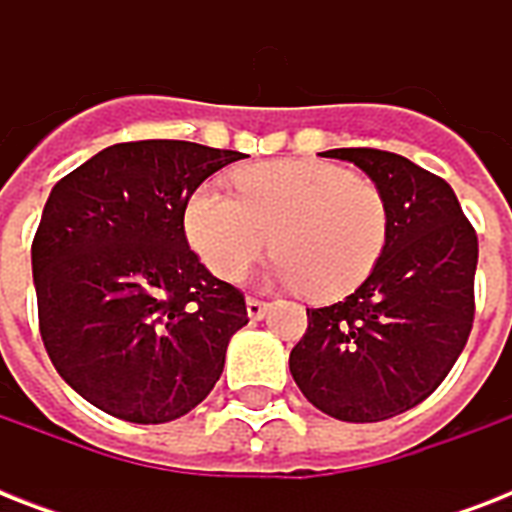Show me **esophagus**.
I'll use <instances>...</instances> for the list:
<instances>
[{"instance_id":"34e87169","label":"esophagus","mask_w":512,"mask_h":512,"mask_svg":"<svg viewBox=\"0 0 512 512\" xmlns=\"http://www.w3.org/2000/svg\"><path fill=\"white\" fill-rule=\"evenodd\" d=\"M268 313V303L265 300H257V297H249L247 300V316L252 321H260Z\"/></svg>"}]
</instances>
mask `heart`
<instances>
[{
    "label": "heart",
    "instance_id": "obj_1",
    "mask_svg": "<svg viewBox=\"0 0 512 512\" xmlns=\"http://www.w3.org/2000/svg\"><path fill=\"white\" fill-rule=\"evenodd\" d=\"M233 193L204 185L185 204V236L220 279H239L271 244L276 279L313 300L348 295L372 273L388 241L380 188L316 159L247 164Z\"/></svg>",
    "mask_w": 512,
    "mask_h": 512
}]
</instances>
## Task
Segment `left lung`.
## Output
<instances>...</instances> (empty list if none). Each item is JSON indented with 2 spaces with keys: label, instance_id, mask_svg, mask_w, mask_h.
Listing matches in <instances>:
<instances>
[{
  "label": "left lung",
  "instance_id": "8db88e82",
  "mask_svg": "<svg viewBox=\"0 0 512 512\" xmlns=\"http://www.w3.org/2000/svg\"><path fill=\"white\" fill-rule=\"evenodd\" d=\"M388 204V241L342 303L308 308L289 353L297 388L329 417L380 422L412 409L452 372L473 329L478 236L452 185L404 156L335 148Z\"/></svg>",
  "mask_w": 512,
  "mask_h": 512
}]
</instances>
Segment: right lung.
Instances as JSON below:
<instances>
[{
    "instance_id": "obj_1",
    "label": "right lung",
    "mask_w": 512,
    "mask_h": 512,
    "mask_svg": "<svg viewBox=\"0 0 512 512\" xmlns=\"http://www.w3.org/2000/svg\"><path fill=\"white\" fill-rule=\"evenodd\" d=\"M239 159L188 140H135L52 188L31 244L39 332L92 406L159 425L220 380L247 303L188 247L183 217L191 193Z\"/></svg>"
}]
</instances>
